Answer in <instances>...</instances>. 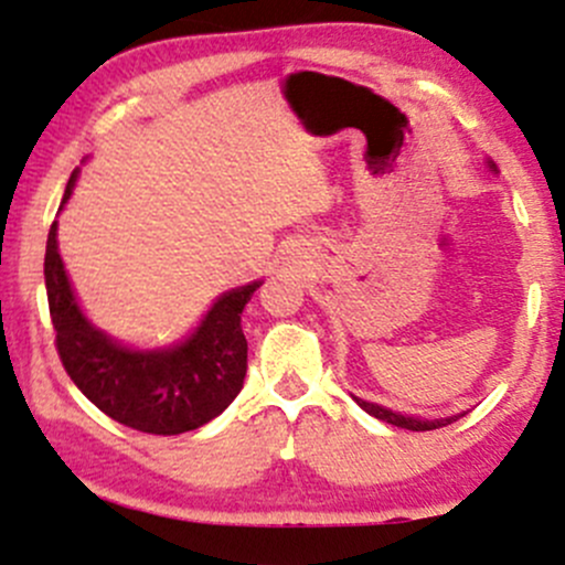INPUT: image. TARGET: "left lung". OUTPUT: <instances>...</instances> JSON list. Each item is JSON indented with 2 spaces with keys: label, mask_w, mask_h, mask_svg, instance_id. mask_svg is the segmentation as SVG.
Listing matches in <instances>:
<instances>
[{
  "label": "left lung",
  "mask_w": 565,
  "mask_h": 565,
  "mask_svg": "<svg viewBox=\"0 0 565 565\" xmlns=\"http://www.w3.org/2000/svg\"><path fill=\"white\" fill-rule=\"evenodd\" d=\"M487 168L492 170V173H498L495 162L492 159H487ZM354 401H358V406L362 408V412H367L371 417L382 419V423H390L395 427H406V430H436V427H444L449 423H455L457 417H462V414H452V417H438V419H425V417H417V414H401V412H392V408L382 406V403H371V401H362V397L352 395Z\"/></svg>",
  "instance_id": "left-lung-1"
}]
</instances>
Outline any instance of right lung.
<instances>
[{"label": "right lung", "mask_w": 565, "mask_h": 565, "mask_svg": "<svg viewBox=\"0 0 565 565\" xmlns=\"http://www.w3.org/2000/svg\"><path fill=\"white\" fill-rule=\"evenodd\" d=\"M70 175L62 211L78 183ZM58 222L45 246V289L64 371L83 395L116 423L153 436H178L216 419L246 379L248 343L241 313L263 281L227 289L189 335L168 347H129L92 322L81 308L58 254Z\"/></svg>", "instance_id": "right-lung-1"}]
</instances>
